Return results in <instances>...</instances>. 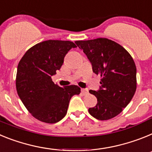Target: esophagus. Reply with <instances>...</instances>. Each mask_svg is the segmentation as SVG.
I'll list each match as a JSON object with an SVG mask.
<instances>
[{"instance_id":"obj_1","label":"esophagus","mask_w":152,"mask_h":152,"mask_svg":"<svg viewBox=\"0 0 152 152\" xmlns=\"http://www.w3.org/2000/svg\"><path fill=\"white\" fill-rule=\"evenodd\" d=\"M81 92L82 93L83 95H86L88 93V89H81Z\"/></svg>"}]
</instances>
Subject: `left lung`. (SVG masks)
Masks as SVG:
<instances>
[{"label":"left lung","mask_w":152,"mask_h":152,"mask_svg":"<svg viewBox=\"0 0 152 152\" xmlns=\"http://www.w3.org/2000/svg\"><path fill=\"white\" fill-rule=\"evenodd\" d=\"M90 63L92 71L101 77L100 89L89 90L97 98L89 113L99 120L118 115L131 102L136 91V66L132 56L121 45L107 38L77 40Z\"/></svg>","instance_id":"1"}]
</instances>
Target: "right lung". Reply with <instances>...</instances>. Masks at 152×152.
Segmentation results:
<instances>
[{"label": "right lung", "instance_id": "obj_1", "mask_svg": "<svg viewBox=\"0 0 152 152\" xmlns=\"http://www.w3.org/2000/svg\"><path fill=\"white\" fill-rule=\"evenodd\" d=\"M73 42L50 39L34 45L21 58L16 76L20 99L39 121L56 123L66 115L70 99L81 92L78 86L60 87L52 76L61 68Z\"/></svg>", "mask_w": 152, "mask_h": 152}]
</instances>
